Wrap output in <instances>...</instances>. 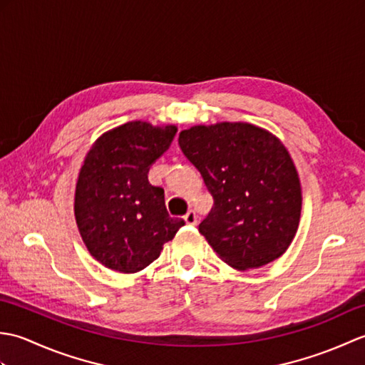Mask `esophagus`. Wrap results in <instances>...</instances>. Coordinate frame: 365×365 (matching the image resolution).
Segmentation results:
<instances>
[{
	"label": "esophagus",
	"instance_id": "esophagus-1",
	"mask_svg": "<svg viewBox=\"0 0 365 365\" xmlns=\"http://www.w3.org/2000/svg\"><path fill=\"white\" fill-rule=\"evenodd\" d=\"M183 220H185V222L190 224V226H196V224H197V215L192 212V210H190L187 215L183 216Z\"/></svg>",
	"mask_w": 365,
	"mask_h": 365
}]
</instances>
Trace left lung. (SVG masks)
<instances>
[{
    "instance_id": "obj_1",
    "label": "left lung",
    "mask_w": 365,
    "mask_h": 365,
    "mask_svg": "<svg viewBox=\"0 0 365 365\" xmlns=\"http://www.w3.org/2000/svg\"><path fill=\"white\" fill-rule=\"evenodd\" d=\"M178 144L215 204L199 232L229 267L260 268L289 250L299 226L301 183L281 139L247 122L195 125Z\"/></svg>"
}]
</instances>
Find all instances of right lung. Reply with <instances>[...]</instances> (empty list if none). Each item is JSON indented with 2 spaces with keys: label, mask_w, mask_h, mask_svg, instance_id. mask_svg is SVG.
Listing matches in <instances>:
<instances>
[{
  "label": "right lung",
  "mask_w": 365,
  "mask_h": 365,
  "mask_svg": "<svg viewBox=\"0 0 365 365\" xmlns=\"http://www.w3.org/2000/svg\"><path fill=\"white\" fill-rule=\"evenodd\" d=\"M175 125L133 120L97 138L84 157L75 188V220L89 254L119 273H138L160 257L183 220L170 218L165 190L147 180Z\"/></svg>",
  "instance_id": "add662e5"
}]
</instances>
